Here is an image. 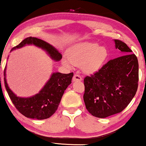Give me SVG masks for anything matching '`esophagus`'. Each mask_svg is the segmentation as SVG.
I'll return each instance as SVG.
<instances>
[{
    "label": "esophagus",
    "instance_id": "34e87169",
    "mask_svg": "<svg viewBox=\"0 0 146 146\" xmlns=\"http://www.w3.org/2000/svg\"><path fill=\"white\" fill-rule=\"evenodd\" d=\"M73 82H75V81H81V80H82V77L80 76V75L75 74L74 76H73Z\"/></svg>",
    "mask_w": 146,
    "mask_h": 146
}]
</instances>
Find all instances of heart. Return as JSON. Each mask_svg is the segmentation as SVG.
Masks as SVG:
<instances>
[{
    "instance_id": "1",
    "label": "heart",
    "mask_w": 146,
    "mask_h": 146,
    "mask_svg": "<svg viewBox=\"0 0 146 146\" xmlns=\"http://www.w3.org/2000/svg\"><path fill=\"white\" fill-rule=\"evenodd\" d=\"M108 54L107 48L99 46L98 43L80 42L70 48L68 58H64L62 64L66 67H71L73 65L81 66L84 72L91 74L101 68Z\"/></svg>"
}]
</instances>
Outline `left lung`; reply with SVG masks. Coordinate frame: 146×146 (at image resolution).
Returning a JSON list of instances; mask_svg holds the SVG:
<instances>
[{
    "mask_svg": "<svg viewBox=\"0 0 146 146\" xmlns=\"http://www.w3.org/2000/svg\"><path fill=\"white\" fill-rule=\"evenodd\" d=\"M122 56L110 60L96 73L84 80V101L93 116L106 118L121 113L135 97L138 88L137 56L125 43L115 40Z\"/></svg>",
    "mask_w": 146,
    "mask_h": 146,
    "instance_id": "1",
    "label": "left lung"
}]
</instances>
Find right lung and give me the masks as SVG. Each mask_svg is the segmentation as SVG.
<instances>
[{
    "mask_svg": "<svg viewBox=\"0 0 146 146\" xmlns=\"http://www.w3.org/2000/svg\"><path fill=\"white\" fill-rule=\"evenodd\" d=\"M27 44H33L42 48L55 61H60L62 59V56L56 48L46 42L33 37L25 38L12 50L20 48ZM5 70L6 67L4 71L5 86L16 109L26 117L39 120L49 118L56 113L64 90L71 83L73 76V73L68 74L58 72L53 73L39 93L32 97L25 98L17 97L9 88L5 78Z\"/></svg>",
    "mask_w": 146,
    "mask_h": 146,
    "instance_id": "1",
    "label": "right lung"
}]
</instances>
